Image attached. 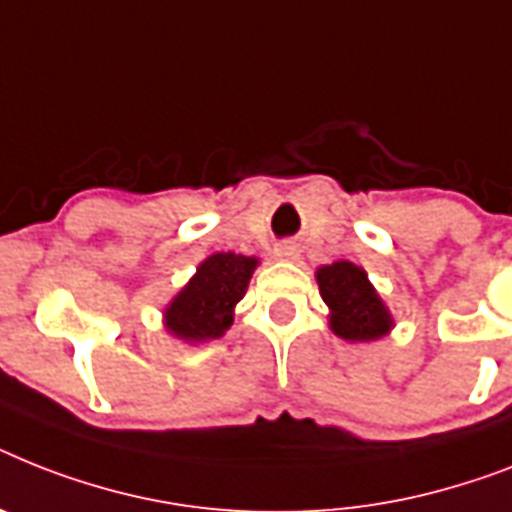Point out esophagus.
Masks as SVG:
<instances>
[{"label": "esophagus", "instance_id": "esophagus-1", "mask_svg": "<svg viewBox=\"0 0 512 512\" xmlns=\"http://www.w3.org/2000/svg\"><path fill=\"white\" fill-rule=\"evenodd\" d=\"M276 257H278V260H299L297 244H292V242L278 244V247H276Z\"/></svg>", "mask_w": 512, "mask_h": 512}]
</instances>
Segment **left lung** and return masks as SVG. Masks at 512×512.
<instances>
[{"label": "left lung", "instance_id": "obj_1", "mask_svg": "<svg viewBox=\"0 0 512 512\" xmlns=\"http://www.w3.org/2000/svg\"><path fill=\"white\" fill-rule=\"evenodd\" d=\"M315 281L328 305V328L344 342H376L394 328L389 307L360 265L350 260L321 265Z\"/></svg>", "mask_w": 512, "mask_h": 512}]
</instances>
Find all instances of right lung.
<instances>
[{
  "mask_svg": "<svg viewBox=\"0 0 512 512\" xmlns=\"http://www.w3.org/2000/svg\"><path fill=\"white\" fill-rule=\"evenodd\" d=\"M257 257L215 252L197 265V273L162 310V326L186 344L220 339L234 323V310L247 294Z\"/></svg>",
  "mask_w": 512,
  "mask_h": 512,
  "instance_id": "1",
  "label": "right lung"
}]
</instances>
